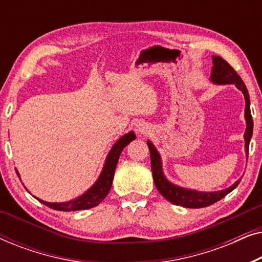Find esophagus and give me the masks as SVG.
I'll use <instances>...</instances> for the list:
<instances>
[{"label":"esophagus","instance_id":"34e87169","mask_svg":"<svg viewBox=\"0 0 262 262\" xmlns=\"http://www.w3.org/2000/svg\"><path fill=\"white\" fill-rule=\"evenodd\" d=\"M136 131H137L138 134H146V132H149V127L148 125L144 123H139L136 125Z\"/></svg>","mask_w":262,"mask_h":262}]
</instances>
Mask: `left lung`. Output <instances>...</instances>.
<instances>
[{
    "label": "left lung",
    "instance_id": "obj_1",
    "mask_svg": "<svg viewBox=\"0 0 262 262\" xmlns=\"http://www.w3.org/2000/svg\"><path fill=\"white\" fill-rule=\"evenodd\" d=\"M212 73H211V81L216 84H235L239 91L243 93L246 100V108H245V118H246V132H245V149L247 157H248L249 151V142L253 135V119L252 114H250V101L249 94L247 91L246 84L243 83L242 78L239 75L236 73L230 64L227 60H224L222 57L212 56ZM148 146L150 150V159H151V170L152 178L155 182L156 188L159 192L166 198L168 202L175 205H180L184 207H192V209H199V207L209 206L211 204L218 202L222 198H224L228 193H230L232 189L237 187V185L241 181V179L235 182L234 185L230 186L229 188H225L223 191L217 192H198L194 189H188L180 187L171 184L164 177L162 171V162H161L160 154L157 151L155 146L150 141H148Z\"/></svg>",
    "mask_w": 262,
    "mask_h": 262
}]
</instances>
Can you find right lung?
Returning a JSON list of instances; mask_svg holds the SVG:
<instances>
[{
	"label": "right lung",
	"mask_w": 262,
	"mask_h": 262,
	"mask_svg": "<svg viewBox=\"0 0 262 262\" xmlns=\"http://www.w3.org/2000/svg\"><path fill=\"white\" fill-rule=\"evenodd\" d=\"M136 139L135 132H128V134L124 135L123 137L118 139L116 144L112 146L111 151L107 155L106 162L103 164L102 171L100 177L94 185L88 189L83 194L77 196L76 199L70 200V202L66 203H48L44 200L38 199L39 202L44 204V205L51 207L53 210L57 211H78V210H87L92 209V207L98 206L106 195L108 194L111 186H112L114 171H116V167L119 160V156L123 149L126 146L128 143ZM17 173V171H16ZM19 175V173H17Z\"/></svg>",
	"instance_id": "1"
}]
</instances>
